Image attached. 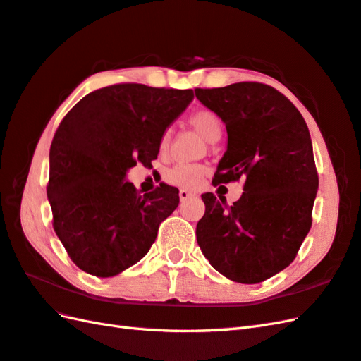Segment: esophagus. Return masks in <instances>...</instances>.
I'll list each match as a JSON object with an SVG mask.
<instances>
[{"instance_id": "34e87169", "label": "esophagus", "mask_w": 361, "mask_h": 361, "mask_svg": "<svg viewBox=\"0 0 361 361\" xmlns=\"http://www.w3.org/2000/svg\"><path fill=\"white\" fill-rule=\"evenodd\" d=\"M192 195H195L194 192H190V190H188V189H180V200L181 201H186L189 197H192Z\"/></svg>"}]
</instances>
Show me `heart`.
Here are the masks:
<instances>
[{
    "mask_svg": "<svg viewBox=\"0 0 361 361\" xmlns=\"http://www.w3.org/2000/svg\"><path fill=\"white\" fill-rule=\"evenodd\" d=\"M190 124L203 135L207 141H216L223 132V124L215 112L209 109H201L190 115ZM171 129H166L160 138V149L164 150L169 146ZM206 166L198 163H178L166 172L167 183L180 188H194L206 173Z\"/></svg>",
    "mask_w": 361,
    "mask_h": 361,
    "instance_id": "1",
    "label": "heart"
}]
</instances>
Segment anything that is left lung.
I'll return each mask as SVG.
<instances>
[{
    "label": "left lung",
    "instance_id": "obj_1",
    "mask_svg": "<svg viewBox=\"0 0 361 361\" xmlns=\"http://www.w3.org/2000/svg\"><path fill=\"white\" fill-rule=\"evenodd\" d=\"M195 95L228 130L212 183L245 180L231 207L211 192L201 195L206 212L197 224L198 246L226 279L264 281L294 262L312 224L318 175L306 121L262 82L195 89Z\"/></svg>",
    "mask_w": 361,
    "mask_h": 361
}]
</instances>
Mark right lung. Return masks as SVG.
<instances>
[{"label": "right lung", "mask_w": 361, "mask_h": 361, "mask_svg": "<svg viewBox=\"0 0 361 361\" xmlns=\"http://www.w3.org/2000/svg\"><path fill=\"white\" fill-rule=\"evenodd\" d=\"M192 99L190 89L126 82L90 92L63 118L50 146L47 198L56 235L81 271L107 279L149 252L180 203L178 189L160 183L140 195L126 173L155 160L163 132Z\"/></svg>", "instance_id": "1"}]
</instances>
